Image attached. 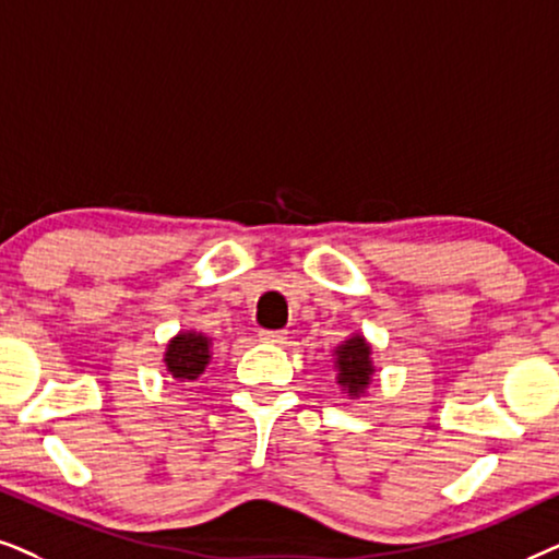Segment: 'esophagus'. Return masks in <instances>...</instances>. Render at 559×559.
<instances>
[{
	"label": "esophagus",
	"mask_w": 559,
	"mask_h": 559,
	"mask_svg": "<svg viewBox=\"0 0 559 559\" xmlns=\"http://www.w3.org/2000/svg\"><path fill=\"white\" fill-rule=\"evenodd\" d=\"M286 332H273V330H263L260 332V342L265 345H286Z\"/></svg>",
	"instance_id": "34e87169"
}]
</instances>
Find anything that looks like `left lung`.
Segmentation results:
<instances>
[{
	"mask_svg": "<svg viewBox=\"0 0 559 559\" xmlns=\"http://www.w3.org/2000/svg\"><path fill=\"white\" fill-rule=\"evenodd\" d=\"M332 366L334 383L340 385L342 393H347L349 399L366 396L376 378V362L373 347L360 332H353L332 349Z\"/></svg>",
	"mask_w": 559,
	"mask_h": 559,
	"instance_id": "left-lung-1",
	"label": "left lung"
}]
</instances>
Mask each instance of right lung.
I'll use <instances>...</instances> for the list:
<instances>
[{"mask_svg":"<svg viewBox=\"0 0 559 559\" xmlns=\"http://www.w3.org/2000/svg\"><path fill=\"white\" fill-rule=\"evenodd\" d=\"M212 337L197 330H181L168 340L163 362L176 383H193L212 366Z\"/></svg>","mask_w":559,"mask_h":559,"instance_id":"add662e5","label":"right lung"}]
</instances>
